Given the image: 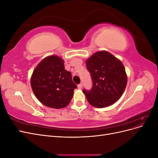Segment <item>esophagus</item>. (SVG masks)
I'll return each mask as SVG.
<instances>
[{
	"mask_svg": "<svg viewBox=\"0 0 158 158\" xmlns=\"http://www.w3.org/2000/svg\"><path fill=\"white\" fill-rule=\"evenodd\" d=\"M82 86H83V84H82V83H80V84H79L78 85V89H82Z\"/></svg>",
	"mask_w": 158,
	"mask_h": 158,
	"instance_id": "1",
	"label": "esophagus"
}]
</instances>
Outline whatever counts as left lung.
Here are the masks:
<instances>
[{"label": "left lung", "instance_id": "8db88e82", "mask_svg": "<svg viewBox=\"0 0 158 158\" xmlns=\"http://www.w3.org/2000/svg\"><path fill=\"white\" fill-rule=\"evenodd\" d=\"M87 69L92 80L90 90L83 89L92 106L102 108L113 104L126 88L127 76L121 61L110 52H95L86 60Z\"/></svg>", "mask_w": 158, "mask_h": 158}]
</instances>
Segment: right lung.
Wrapping results in <instances>:
<instances>
[{
    "label": "right lung",
    "mask_w": 158,
    "mask_h": 158,
    "mask_svg": "<svg viewBox=\"0 0 158 158\" xmlns=\"http://www.w3.org/2000/svg\"><path fill=\"white\" fill-rule=\"evenodd\" d=\"M31 85L41 103L55 109L67 106L77 88L71 73L64 69L63 60L56 55L46 57L37 65L31 76Z\"/></svg>",
    "instance_id": "obj_1"
}]
</instances>
